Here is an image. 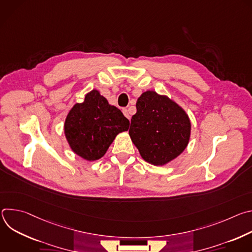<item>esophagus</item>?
Here are the masks:
<instances>
[{
	"mask_svg": "<svg viewBox=\"0 0 252 252\" xmlns=\"http://www.w3.org/2000/svg\"><path fill=\"white\" fill-rule=\"evenodd\" d=\"M123 113H124V115L128 119V120H130V116H129V113H128V111L126 110V109H123Z\"/></svg>",
	"mask_w": 252,
	"mask_h": 252,
	"instance_id": "obj_1",
	"label": "esophagus"
}]
</instances>
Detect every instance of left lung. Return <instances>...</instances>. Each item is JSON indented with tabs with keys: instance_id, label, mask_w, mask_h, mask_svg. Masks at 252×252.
<instances>
[{
	"instance_id": "8db88e82",
	"label": "left lung",
	"mask_w": 252,
	"mask_h": 252,
	"mask_svg": "<svg viewBox=\"0 0 252 252\" xmlns=\"http://www.w3.org/2000/svg\"><path fill=\"white\" fill-rule=\"evenodd\" d=\"M190 132L188 114L167 95L147 91L137 98L128 133L147 162L162 166L175 159L187 149Z\"/></svg>"
}]
</instances>
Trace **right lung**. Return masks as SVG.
Segmentation results:
<instances>
[{
    "instance_id": "add662e5",
    "label": "right lung",
    "mask_w": 252,
    "mask_h": 252,
    "mask_svg": "<svg viewBox=\"0 0 252 252\" xmlns=\"http://www.w3.org/2000/svg\"><path fill=\"white\" fill-rule=\"evenodd\" d=\"M129 121L111 105L97 90L88 93L83 102L68 112L63 132L70 150L82 158L94 161L102 158L116 136L126 131Z\"/></svg>"
}]
</instances>
